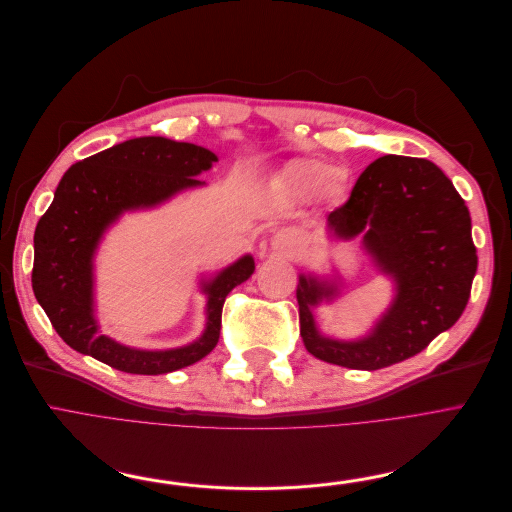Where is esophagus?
<instances>
[{"mask_svg": "<svg viewBox=\"0 0 512 512\" xmlns=\"http://www.w3.org/2000/svg\"><path fill=\"white\" fill-rule=\"evenodd\" d=\"M277 237H279L281 241H283V239H287V235H285V233H281V235H277Z\"/></svg>", "mask_w": 512, "mask_h": 512, "instance_id": "34e87169", "label": "esophagus"}]
</instances>
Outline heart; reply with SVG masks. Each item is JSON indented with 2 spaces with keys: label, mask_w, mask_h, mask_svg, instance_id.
I'll return each mask as SVG.
<instances>
[{
  "label": "heart",
  "mask_w": 512,
  "mask_h": 512,
  "mask_svg": "<svg viewBox=\"0 0 512 512\" xmlns=\"http://www.w3.org/2000/svg\"><path fill=\"white\" fill-rule=\"evenodd\" d=\"M333 175V168L327 162L321 160H296L291 162L283 179L287 183V187L296 193L300 198H314L325 189L327 193H339V183L337 179L328 181Z\"/></svg>",
  "instance_id": "obj_1"
}]
</instances>
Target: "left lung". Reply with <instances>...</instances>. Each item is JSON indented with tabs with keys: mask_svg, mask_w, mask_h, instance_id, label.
<instances>
[{
	"mask_svg": "<svg viewBox=\"0 0 512 512\" xmlns=\"http://www.w3.org/2000/svg\"><path fill=\"white\" fill-rule=\"evenodd\" d=\"M329 233H362L379 269L398 294L373 333L337 342L316 331L312 306L335 296V285L300 277V335L306 350L339 367L377 371L425 350L465 310L477 271L471 214L452 181L425 158L383 156L362 170L350 198L327 218Z\"/></svg>",
	"mask_w": 512,
	"mask_h": 512,
	"instance_id": "obj_1",
	"label": "left lung"
}]
</instances>
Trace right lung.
<instances>
[{"label": "right lung", "mask_w": 512, "mask_h": 512, "mask_svg": "<svg viewBox=\"0 0 512 512\" xmlns=\"http://www.w3.org/2000/svg\"><path fill=\"white\" fill-rule=\"evenodd\" d=\"M216 156L193 143L164 137H137L72 164L52 206L35 229L33 291L47 319L64 342L112 369L135 375H162L202 360L221 335L223 304L229 291L254 273V258L243 256L210 283L208 325L204 335L185 348L133 350L97 333L93 319V252L102 233L125 210L156 206L196 179Z\"/></svg>", "instance_id": "right-lung-1"}]
</instances>
